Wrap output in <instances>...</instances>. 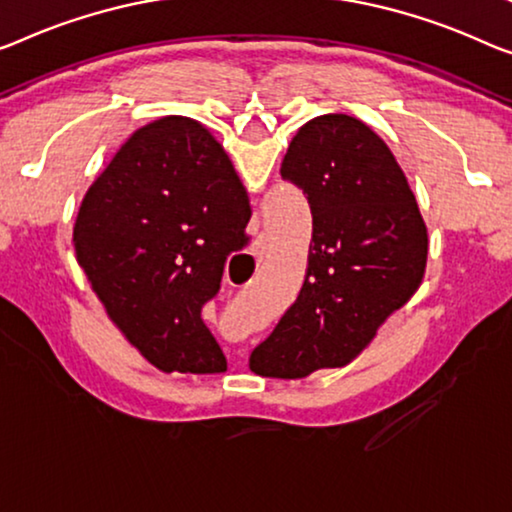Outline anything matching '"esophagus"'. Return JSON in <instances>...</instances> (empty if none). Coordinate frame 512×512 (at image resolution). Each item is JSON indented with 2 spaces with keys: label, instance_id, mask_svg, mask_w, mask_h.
<instances>
[{
  "label": "esophagus",
  "instance_id": "obj_1",
  "mask_svg": "<svg viewBox=\"0 0 512 512\" xmlns=\"http://www.w3.org/2000/svg\"><path fill=\"white\" fill-rule=\"evenodd\" d=\"M266 248H269V243H266V236L264 234H257V239L253 243V255L257 259H262V255L266 253Z\"/></svg>",
  "mask_w": 512,
  "mask_h": 512
}]
</instances>
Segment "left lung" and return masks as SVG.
Segmentation results:
<instances>
[{
	"label": "left lung",
	"instance_id": "1",
	"mask_svg": "<svg viewBox=\"0 0 512 512\" xmlns=\"http://www.w3.org/2000/svg\"><path fill=\"white\" fill-rule=\"evenodd\" d=\"M280 174L308 197V269L292 308L250 354V370L303 379L352 363L416 294L427 230L388 144L349 114L303 124Z\"/></svg>",
	"mask_w": 512,
	"mask_h": 512
}]
</instances>
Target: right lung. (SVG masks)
<instances>
[{"instance_id":"1","label":"right lung","mask_w":512,"mask_h":512,"mask_svg":"<svg viewBox=\"0 0 512 512\" xmlns=\"http://www.w3.org/2000/svg\"><path fill=\"white\" fill-rule=\"evenodd\" d=\"M250 200L200 121L163 117L121 144L80 204L73 246L105 312L163 372L216 375L227 358L202 322Z\"/></svg>"}]
</instances>
